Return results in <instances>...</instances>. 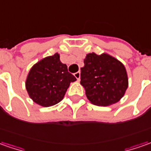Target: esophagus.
Returning a JSON list of instances; mask_svg holds the SVG:
<instances>
[{
	"mask_svg": "<svg viewBox=\"0 0 151 151\" xmlns=\"http://www.w3.org/2000/svg\"><path fill=\"white\" fill-rule=\"evenodd\" d=\"M74 77H75L76 78L78 79V81H79L80 80V77H81V73H80V72H77L74 73Z\"/></svg>",
	"mask_w": 151,
	"mask_h": 151,
	"instance_id": "obj_1",
	"label": "esophagus"
}]
</instances>
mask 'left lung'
<instances>
[{"mask_svg": "<svg viewBox=\"0 0 151 151\" xmlns=\"http://www.w3.org/2000/svg\"><path fill=\"white\" fill-rule=\"evenodd\" d=\"M83 62L80 83L90 102L107 106L120 101L128 88V76L122 63L106 53L88 54Z\"/></svg>", "mask_w": 151, "mask_h": 151, "instance_id": "8db88e82", "label": "left lung"}]
</instances>
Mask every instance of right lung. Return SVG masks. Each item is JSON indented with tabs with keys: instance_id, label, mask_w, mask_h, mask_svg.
<instances>
[{
	"instance_id": "obj_1",
	"label": "right lung",
	"mask_w": 151,
	"mask_h": 151,
	"mask_svg": "<svg viewBox=\"0 0 151 151\" xmlns=\"http://www.w3.org/2000/svg\"><path fill=\"white\" fill-rule=\"evenodd\" d=\"M76 78L60 61L59 54L42 58L34 64L25 80L29 96L38 105L51 106L62 101L69 85Z\"/></svg>"
}]
</instances>
